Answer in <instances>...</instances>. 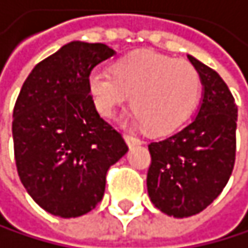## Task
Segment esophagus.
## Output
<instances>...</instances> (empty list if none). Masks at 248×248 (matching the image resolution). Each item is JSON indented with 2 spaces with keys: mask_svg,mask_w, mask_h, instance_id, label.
Listing matches in <instances>:
<instances>
[{
  "mask_svg": "<svg viewBox=\"0 0 248 248\" xmlns=\"http://www.w3.org/2000/svg\"><path fill=\"white\" fill-rule=\"evenodd\" d=\"M124 139H125V142H127L128 147H136V145L142 144V140H140L139 138H136V136H133V135H125Z\"/></svg>",
  "mask_w": 248,
  "mask_h": 248,
  "instance_id": "obj_1",
  "label": "esophagus"
}]
</instances>
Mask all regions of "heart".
<instances>
[{"label": "heart", "mask_w": 248, "mask_h": 248, "mask_svg": "<svg viewBox=\"0 0 248 248\" xmlns=\"http://www.w3.org/2000/svg\"><path fill=\"white\" fill-rule=\"evenodd\" d=\"M88 89L100 115L110 118L130 97V120L151 135H168L191 116L202 80L186 60L151 51L133 53L116 62L113 72L93 69Z\"/></svg>", "instance_id": "b5f03b06"}]
</instances>
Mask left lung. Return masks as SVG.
I'll return each instance as SVG.
<instances>
[{
    "mask_svg": "<svg viewBox=\"0 0 248 248\" xmlns=\"http://www.w3.org/2000/svg\"><path fill=\"white\" fill-rule=\"evenodd\" d=\"M202 80L199 112L180 132L148 145L150 200L170 217L186 218L221 194L235 165L238 108L218 72L188 54Z\"/></svg>",
    "mask_w": 248,
    "mask_h": 248,
    "instance_id": "obj_1",
    "label": "left lung"
}]
</instances>
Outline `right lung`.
Masks as SVG:
<instances>
[{"label":"right lung","instance_id":"add662e5","mask_svg":"<svg viewBox=\"0 0 248 248\" xmlns=\"http://www.w3.org/2000/svg\"><path fill=\"white\" fill-rule=\"evenodd\" d=\"M113 54L104 44L72 41L39 62L16 100L12 132L19 179L56 217L92 211L103 200L108 170L128 151L88 89L92 69Z\"/></svg>","mask_w":248,"mask_h":248}]
</instances>
